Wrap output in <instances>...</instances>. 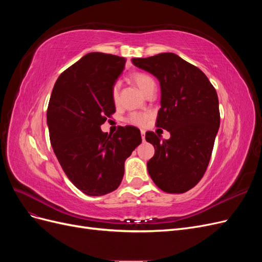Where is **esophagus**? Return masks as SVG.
<instances>
[{
	"mask_svg": "<svg viewBox=\"0 0 262 262\" xmlns=\"http://www.w3.org/2000/svg\"><path fill=\"white\" fill-rule=\"evenodd\" d=\"M141 136H142V141H145V131L141 130Z\"/></svg>",
	"mask_w": 262,
	"mask_h": 262,
	"instance_id": "1",
	"label": "esophagus"
}]
</instances>
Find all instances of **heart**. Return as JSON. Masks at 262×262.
Wrapping results in <instances>:
<instances>
[{"label":"heart","mask_w":262,"mask_h":262,"mask_svg":"<svg viewBox=\"0 0 262 262\" xmlns=\"http://www.w3.org/2000/svg\"><path fill=\"white\" fill-rule=\"evenodd\" d=\"M132 81L138 85L141 92L144 95H146L149 91L156 89V83L154 81V78L145 73H141V72L134 73L132 75ZM113 100L116 102V104L119 100V84H116L113 87ZM147 119H148V115L146 114L132 113L129 115L128 118H126V121L134 125H144L147 121Z\"/></svg>","instance_id":"b5f03b06"}]
</instances>
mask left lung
<instances>
[{
    "mask_svg": "<svg viewBox=\"0 0 262 262\" xmlns=\"http://www.w3.org/2000/svg\"><path fill=\"white\" fill-rule=\"evenodd\" d=\"M136 67L153 74L161 85L156 125L170 133L162 140L146 132L155 154L147 170L155 185L168 193H184L203 177L220 128L215 89L200 69L175 53L133 58Z\"/></svg>",
    "mask_w": 262,
    "mask_h": 262,
    "instance_id": "1",
    "label": "left lung"
}]
</instances>
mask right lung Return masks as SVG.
I'll return each instance as SVG.
<instances>
[{"label": "right lung", "mask_w": 262, "mask_h": 262, "mask_svg": "<svg viewBox=\"0 0 262 262\" xmlns=\"http://www.w3.org/2000/svg\"><path fill=\"white\" fill-rule=\"evenodd\" d=\"M125 59L91 52L67 69L55 82L47 110L53 152L72 184L87 195H104L122 180L124 162L141 144L136 126L114 134L100 125L116 112L113 87Z\"/></svg>", "instance_id": "1"}]
</instances>
